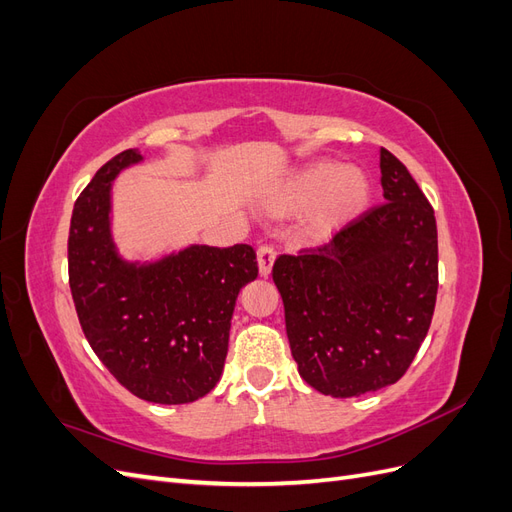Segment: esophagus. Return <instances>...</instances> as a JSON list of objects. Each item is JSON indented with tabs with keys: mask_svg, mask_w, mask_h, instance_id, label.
Masks as SVG:
<instances>
[{
	"mask_svg": "<svg viewBox=\"0 0 512 512\" xmlns=\"http://www.w3.org/2000/svg\"><path fill=\"white\" fill-rule=\"evenodd\" d=\"M273 260H275V250L271 245H260L258 247V267H260V275L267 277L271 273L273 267Z\"/></svg>",
	"mask_w": 512,
	"mask_h": 512,
	"instance_id": "34e87169",
	"label": "esophagus"
}]
</instances>
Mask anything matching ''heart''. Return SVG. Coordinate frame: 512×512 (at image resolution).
Masks as SVG:
<instances>
[{
    "mask_svg": "<svg viewBox=\"0 0 512 512\" xmlns=\"http://www.w3.org/2000/svg\"><path fill=\"white\" fill-rule=\"evenodd\" d=\"M369 198L367 177L359 168H337L320 162L294 175L275 200L282 211L305 209V228L312 235H327L359 213Z\"/></svg>",
    "mask_w": 512,
    "mask_h": 512,
    "instance_id": "obj_1",
    "label": "heart"
}]
</instances>
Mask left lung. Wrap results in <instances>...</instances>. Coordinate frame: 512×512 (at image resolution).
I'll list each match as a JSON object with an SVG mask.
<instances>
[{
  "label": "left lung",
  "mask_w": 512,
  "mask_h": 512,
  "mask_svg": "<svg viewBox=\"0 0 512 512\" xmlns=\"http://www.w3.org/2000/svg\"><path fill=\"white\" fill-rule=\"evenodd\" d=\"M386 203L333 239L277 256L286 333L301 378L322 395L359 397L406 374L438 294L433 207L391 151L380 149Z\"/></svg>",
  "instance_id": "obj_1"
}]
</instances>
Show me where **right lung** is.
I'll use <instances>...</instances> for the list:
<instances>
[{"label": "right lung", "mask_w": 512, "mask_h": 512, "mask_svg": "<svg viewBox=\"0 0 512 512\" xmlns=\"http://www.w3.org/2000/svg\"><path fill=\"white\" fill-rule=\"evenodd\" d=\"M108 160L76 198L68 277L81 329L121 386L153 404H190L218 384L239 290L256 280L252 245H192L151 265L126 262L111 239V181L141 162Z\"/></svg>", "instance_id": "obj_1"}]
</instances>
